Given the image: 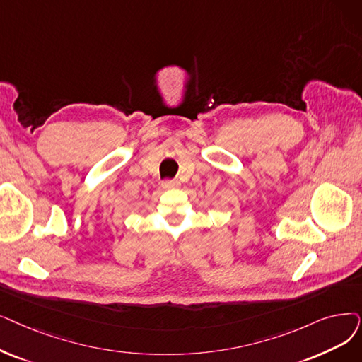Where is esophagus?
Masks as SVG:
<instances>
[{"label": "esophagus", "mask_w": 362, "mask_h": 362, "mask_svg": "<svg viewBox=\"0 0 362 362\" xmlns=\"http://www.w3.org/2000/svg\"><path fill=\"white\" fill-rule=\"evenodd\" d=\"M163 186L165 187V189H173V187H179L180 182L179 180H164Z\"/></svg>", "instance_id": "obj_1"}]
</instances>
